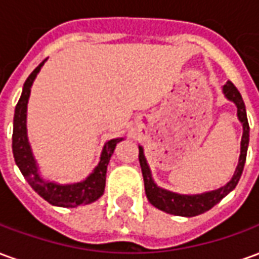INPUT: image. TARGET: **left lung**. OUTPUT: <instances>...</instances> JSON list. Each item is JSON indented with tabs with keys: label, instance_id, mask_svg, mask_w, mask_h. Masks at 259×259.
I'll list each match as a JSON object with an SVG mask.
<instances>
[{
	"label": "left lung",
	"instance_id": "1",
	"mask_svg": "<svg viewBox=\"0 0 259 259\" xmlns=\"http://www.w3.org/2000/svg\"><path fill=\"white\" fill-rule=\"evenodd\" d=\"M223 93H225V96L228 97L230 101H233L237 105V116H239L240 122L243 123L241 152H240L239 165L236 168L234 176L228 185L218 189V190L195 195L176 194V193H172V191L159 189L154 183L150 168H148L146 158H144L143 148L139 147V161H140L143 179H144L146 195L148 201L154 206H157L158 209L172 213V215H178V217H197V215L204 213L208 209H211L213 205H217L218 202L222 200L225 195H228L239 183L240 176H241L243 169H244L245 157H247V147H248V140H250V126H248V120H247L244 101H243L239 90L236 89V85L230 80H228L226 84L223 85Z\"/></svg>",
	"mask_w": 259,
	"mask_h": 259
}]
</instances>
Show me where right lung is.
Listing matches in <instances>:
<instances>
[{
    "label": "right lung",
    "mask_w": 259,
    "mask_h": 259,
    "mask_svg": "<svg viewBox=\"0 0 259 259\" xmlns=\"http://www.w3.org/2000/svg\"><path fill=\"white\" fill-rule=\"evenodd\" d=\"M46 62V59L38 65L26 79L23 84V91L20 96L19 101L15 108L14 116V135H12V151L16 165L19 166L20 172L25 176V179L29 182L31 189L36 191L37 194L48 201L50 204L65 208L89 204L93 201L98 200L104 193L105 189V176H107V166L109 162V158L113 154V150L122 139H113L109 140L104 147L101 154L100 163L97 165L94 172L80 183L74 185H55L48 183L42 180L37 174V166L34 162V158L31 155L30 146L27 141L26 135V109H27V101L30 96V87L33 84V80L36 79L38 70Z\"/></svg>",
    "instance_id": "1"
}]
</instances>
